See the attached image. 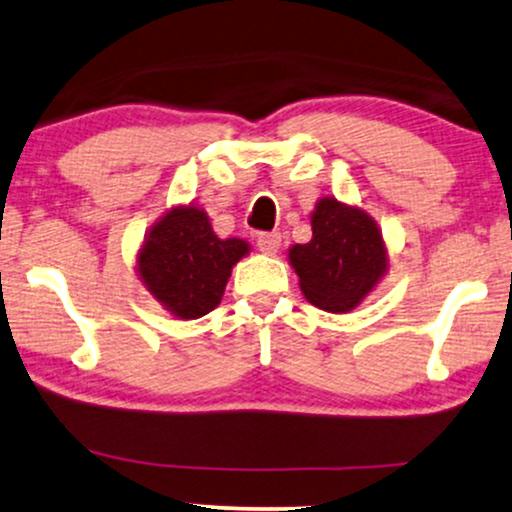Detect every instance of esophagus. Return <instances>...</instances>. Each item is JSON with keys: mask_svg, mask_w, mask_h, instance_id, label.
Returning <instances> with one entry per match:
<instances>
[{"mask_svg": "<svg viewBox=\"0 0 512 512\" xmlns=\"http://www.w3.org/2000/svg\"><path fill=\"white\" fill-rule=\"evenodd\" d=\"M280 242H282V235L280 232H261V235L256 237V244L258 249L263 251V254H277V249H280Z\"/></svg>", "mask_w": 512, "mask_h": 512, "instance_id": "34e87169", "label": "esophagus"}]
</instances>
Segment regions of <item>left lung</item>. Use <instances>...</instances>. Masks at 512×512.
<instances>
[{
	"label": "left lung",
	"mask_w": 512,
	"mask_h": 512,
	"mask_svg": "<svg viewBox=\"0 0 512 512\" xmlns=\"http://www.w3.org/2000/svg\"><path fill=\"white\" fill-rule=\"evenodd\" d=\"M311 225V242L289 249L301 292L323 311H351L387 270L380 230L361 208L337 199H320Z\"/></svg>",
	"instance_id": "8db88e82"
}]
</instances>
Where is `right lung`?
<instances>
[{"mask_svg": "<svg viewBox=\"0 0 512 512\" xmlns=\"http://www.w3.org/2000/svg\"><path fill=\"white\" fill-rule=\"evenodd\" d=\"M246 251L242 239H218L201 208L180 206L154 225L137 263L149 292L173 315L194 320L220 304Z\"/></svg>", "mask_w": 512, "mask_h": 512, "instance_id": "right-lung-1", "label": "right lung"}]
</instances>
